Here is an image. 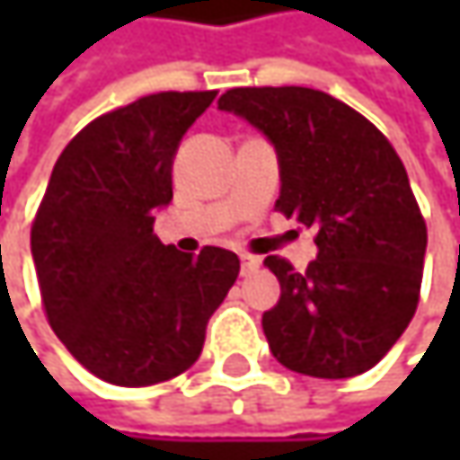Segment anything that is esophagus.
Returning <instances> with one entry per match:
<instances>
[{
  "label": "esophagus",
  "mask_w": 460,
  "mask_h": 460,
  "mask_svg": "<svg viewBox=\"0 0 460 460\" xmlns=\"http://www.w3.org/2000/svg\"><path fill=\"white\" fill-rule=\"evenodd\" d=\"M258 266H261V258H258V255H247V252L242 255V274H244V277L252 274Z\"/></svg>",
  "instance_id": "esophagus-1"
}]
</instances>
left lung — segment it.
Listing matches in <instances>:
<instances>
[{"label":"left lung","mask_w":460,"mask_h":460,"mask_svg":"<svg viewBox=\"0 0 460 460\" xmlns=\"http://www.w3.org/2000/svg\"><path fill=\"white\" fill-rule=\"evenodd\" d=\"M218 106L274 143L277 210L317 231L306 271L279 255L263 261L282 290L263 314L271 354L314 378L370 370L420 298L426 221L402 159L370 119L322 90L234 87Z\"/></svg>","instance_id":"1"}]
</instances>
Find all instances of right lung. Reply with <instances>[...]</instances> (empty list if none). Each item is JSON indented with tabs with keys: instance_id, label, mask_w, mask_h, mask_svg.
Masks as SVG:
<instances>
[{
	"instance_id": "1",
	"label": "right lung",
	"mask_w": 460,
	"mask_h": 460,
	"mask_svg": "<svg viewBox=\"0 0 460 460\" xmlns=\"http://www.w3.org/2000/svg\"><path fill=\"white\" fill-rule=\"evenodd\" d=\"M216 90L154 93L82 128L58 156L31 224L47 322L101 381L151 386L189 370L239 274L224 247L162 244L172 156Z\"/></svg>"
}]
</instances>
